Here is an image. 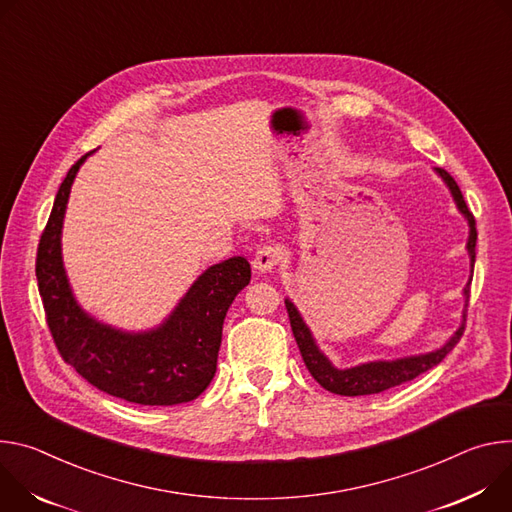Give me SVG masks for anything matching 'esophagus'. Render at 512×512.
<instances>
[{"mask_svg": "<svg viewBox=\"0 0 512 512\" xmlns=\"http://www.w3.org/2000/svg\"><path fill=\"white\" fill-rule=\"evenodd\" d=\"M278 260H280V248L278 246H262L256 252L252 266L258 274H266L278 264Z\"/></svg>", "mask_w": 512, "mask_h": 512, "instance_id": "obj_1", "label": "esophagus"}]
</instances>
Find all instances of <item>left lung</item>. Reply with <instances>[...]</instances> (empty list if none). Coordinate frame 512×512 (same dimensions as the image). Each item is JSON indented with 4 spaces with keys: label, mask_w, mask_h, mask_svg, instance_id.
Listing matches in <instances>:
<instances>
[{
    "label": "left lung",
    "mask_w": 512,
    "mask_h": 512,
    "mask_svg": "<svg viewBox=\"0 0 512 512\" xmlns=\"http://www.w3.org/2000/svg\"><path fill=\"white\" fill-rule=\"evenodd\" d=\"M435 175L445 183V187L451 193L453 203H456L458 211L464 215V219L468 221V242H466V250L470 256V272H474V262H476V221L474 215L470 213L462 191L458 187V183L451 179L449 173H445L443 168H435ZM472 280V278H470ZM470 280L466 282V287L462 291L464 295V311H462V325L453 331V335L447 339V342L427 354H415V356H405V358H394V360H372V362H362L358 366H350V368H337L317 346L313 331L309 329V325L305 323L303 315L299 313L297 305L287 297L285 305L289 311V319H291V327H293V335L297 339V346L301 350V356L305 360L307 370L311 372V376L329 392L333 394H342V396H364V394H378L382 390H388L392 386H399L403 382H409L413 378H417L419 374L427 372L429 368L437 366L456 344L460 342V337L464 333V325H466V309H468V299H470Z\"/></svg>",
    "instance_id": "left-lung-1"
}]
</instances>
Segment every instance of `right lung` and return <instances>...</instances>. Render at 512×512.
<instances>
[{"label": "right lung", "instance_id": "right-lung-1", "mask_svg": "<svg viewBox=\"0 0 512 512\" xmlns=\"http://www.w3.org/2000/svg\"><path fill=\"white\" fill-rule=\"evenodd\" d=\"M79 158L56 193L36 258L38 291L54 344L89 384L128 403L173 407L195 401L217 370L227 309L250 282L244 256L203 270L175 309L152 329L126 331L87 313L63 262V223Z\"/></svg>", "mask_w": 512, "mask_h": 512}]
</instances>
